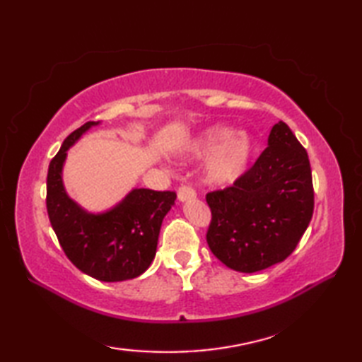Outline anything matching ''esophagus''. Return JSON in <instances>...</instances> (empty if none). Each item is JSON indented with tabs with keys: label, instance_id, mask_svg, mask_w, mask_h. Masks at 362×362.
<instances>
[{
	"label": "esophagus",
	"instance_id": "esophagus-1",
	"mask_svg": "<svg viewBox=\"0 0 362 362\" xmlns=\"http://www.w3.org/2000/svg\"><path fill=\"white\" fill-rule=\"evenodd\" d=\"M177 197H179L180 202H187V201H191V199L196 197V191L188 185H182L179 188V191H177Z\"/></svg>",
	"mask_w": 362,
	"mask_h": 362
}]
</instances>
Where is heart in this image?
<instances>
[{
	"instance_id": "b5f03b06",
	"label": "heart",
	"mask_w": 362,
	"mask_h": 362,
	"mask_svg": "<svg viewBox=\"0 0 362 362\" xmlns=\"http://www.w3.org/2000/svg\"><path fill=\"white\" fill-rule=\"evenodd\" d=\"M253 141L247 134H235L233 129L214 126L206 129L193 144L197 157H209L205 180L211 185H228L245 173L253 157Z\"/></svg>"
}]
</instances>
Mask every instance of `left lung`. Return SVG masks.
<instances>
[{
	"label": "left lung",
	"mask_w": 362,
	"mask_h": 362,
	"mask_svg": "<svg viewBox=\"0 0 362 362\" xmlns=\"http://www.w3.org/2000/svg\"><path fill=\"white\" fill-rule=\"evenodd\" d=\"M213 255L238 272H258L286 259L308 228L314 189L308 153L279 121L247 173L206 194Z\"/></svg>",
	"instance_id": "left-lung-1"
}]
</instances>
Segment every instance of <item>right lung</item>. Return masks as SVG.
Segmentation results:
<instances>
[{"label":"right lung","instance_id":"obj_1","mask_svg":"<svg viewBox=\"0 0 362 362\" xmlns=\"http://www.w3.org/2000/svg\"><path fill=\"white\" fill-rule=\"evenodd\" d=\"M99 121H88L65 138L51 160L46 209L52 230L71 263L101 281H124L141 275L157 252L160 227L175 202L174 191L135 188L104 213H88L66 194L62 169L66 151Z\"/></svg>","mask_w":362,"mask_h":362}]
</instances>
